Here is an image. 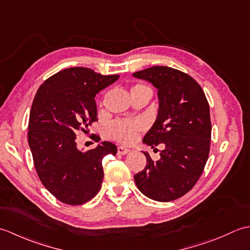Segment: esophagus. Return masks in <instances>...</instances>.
I'll use <instances>...</instances> for the list:
<instances>
[{"label": "esophagus", "mask_w": 250, "mask_h": 250, "mask_svg": "<svg viewBox=\"0 0 250 250\" xmlns=\"http://www.w3.org/2000/svg\"><path fill=\"white\" fill-rule=\"evenodd\" d=\"M130 151L129 148H126L125 146H119L118 149H117V152H118V155H126Z\"/></svg>", "instance_id": "34e87169"}]
</instances>
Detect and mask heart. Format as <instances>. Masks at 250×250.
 Instances as JSON below:
<instances>
[{
    "label": "heart",
    "instance_id": "1",
    "mask_svg": "<svg viewBox=\"0 0 250 250\" xmlns=\"http://www.w3.org/2000/svg\"><path fill=\"white\" fill-rule=\"evenodd\" d=\"M141 87H146V86L137 83L133 88H132V90L136 88H141ZM145 128H146V124L145 121L143 120H129V119L117 120V121H114L113 124L109 125V133L117 141L124 142V143H131L135 139L137 133L144 130Z\"/></svg>",
    "mask_w": 250,
    "mask_h": 250
}]
</instances>
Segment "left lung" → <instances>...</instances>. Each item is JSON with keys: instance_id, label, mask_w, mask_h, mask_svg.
Wrapping results in <instances>:
<instances>
[{"instance_id": "1", "label": "left lung", "mask_w": 250, "mask_h": 250, "mask_svg": "<svg viewBox=\"0 0 250 250\" xmlns=\"http://www.w3.org/2000/svg\"><path fill=\"white\" fill-rule=\"evenodd\" d=\"M158 89L159 113L143 142L164 145L160 160L144 152L147 164L134 175L141 192L159 202H169L193 188L209 155V104L194 79L168 66H152L133 74Z\"/></svg>"}]
</instances>
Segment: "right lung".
<instances>
[{
  "label": "right lung",
  "instance_id": "1",
  "mask_svg": "<svg viewBox=\"0 0 250 250\" xmlns=\"http://www.w3.org/2000/svg\"><path fill=\"white\" fill-rule=\"evenodd\" d=\"M118 78L76 66L56 73L37 90L30 111L29 146L42 184L62 203L83 204L101 189L102 159L116 155L117 147L103 142L83 152L76 135L98 121L95 94Z\"/></svg>",
  "mask_w": 250,
  "mask_h": 250
}]
</instances>
